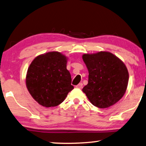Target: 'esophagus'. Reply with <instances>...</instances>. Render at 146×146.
<instances>
[{
  "instance_id": "34e87169",
  "label": "esophagus",
  "mask_w": 146,
  "mask_h": 146,
  "mask_svg": "<svg viewBox=\"0 0 146 146\" xmlns=\"http://www.w3.org/2000/svg\"><path fill=\"white\" fill-rule=\"evenodd\" d=\"M76 87H77V88H81L82 87V83H79V84H78V85L76 86Z\"/></svg>"
}]
</instances>
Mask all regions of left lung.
I'll return each mask as SVG.
<instances>
[{
	"label": "left lung",
	"instance_id": "left-lung-1",
	"mask_svg": "<svg viewBox=\"0 0 146 146\" xmlns=\"http://www.w3.org/2000/svg\"><path fill=\"white\" fill-rule=\"evenodd\" d=\"M88 71V82L82 88L96 107H110L123 98L129 82V71L123 61L110 52L84 54L82 56Z\"/></svg>",
	"mask_w": 146,
	"mask_h": 146
}]
</instances>
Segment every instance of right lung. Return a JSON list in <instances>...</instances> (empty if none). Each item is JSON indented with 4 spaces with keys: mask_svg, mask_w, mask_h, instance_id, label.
Returning <instances> with one entry per match:
<instances>
[{
    "mask_svg": "<svg viewBox=\"0 0 146 146\" xmlns=\"http://www.w3.org/2000/svg\"><path fill=\"white\" fill-rule=\"evenodd\" d=\"M67 60L64 54L53 51L37 56L30 64L26 86L33 98L43 107L58 106L74 88L67 69Z\"/></svg>",
    "mask_w": 146,
    "mask_h": 146,
    "instance_id": "1",
    "label": "right lung"
}]
</instances>
